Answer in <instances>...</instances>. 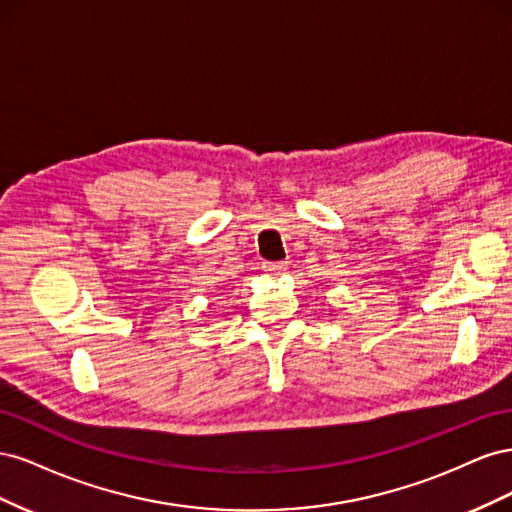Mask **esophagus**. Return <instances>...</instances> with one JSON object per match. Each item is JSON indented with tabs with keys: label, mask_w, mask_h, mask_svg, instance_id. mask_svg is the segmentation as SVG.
<instances>
[{
	"label": "esophagus",
	"mask_w": 512,
	"mask_h": 512,
	"mask_svg": "<svg viewBox=\"0 0 512 512\" xmlns=\"http://www.w3.org/2000/svg\"><path fill=\"white\" fill-rule=\"evenodd\" d=\"M262 271L269 275H282L286 271V262H265V265H262Z\"/></svg>",
	"instance_id": "34e87169"
}]
</instances>
